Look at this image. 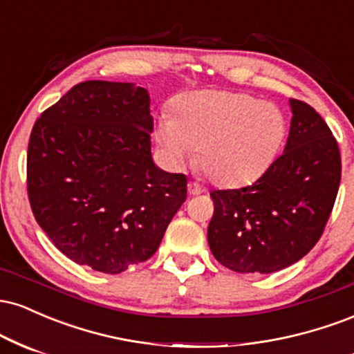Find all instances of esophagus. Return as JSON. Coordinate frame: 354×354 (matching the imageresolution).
<instances>
[{"instance_id": "esophagus-1", "label": "esophagus", "mask_w": 354, "mask_h": 354, "mask_svg": "<svg viewBox=\"0 0 354 354\" xmlns=\"http://www.w3.org/2000/svg\"><path fill=\"white\" fill-rule=\"evenodd\" d=\"M188 193L191 194V196H196V194H201L203 193V188L198 183L194 181H189L188 183Z\"/></svg>"}]
</instances>
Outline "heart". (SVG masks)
Listing matches in <instances>:
<instances>
[{
  "label": "heart",
  "mask_w": 354,
  "mask_h": 354,
  "mask_svg": "<svg viewBox=\"0 0 354 354\" xmlns=\"http://www.w3.org/2000/svg\"><path fill=\"white\" fill-rule=\"evenodd\" d=\"M173 115H163L156 126V140L169 163L181 165L198 148V166L221 186L258 180L286 140L284 113L250 93H186L174 101Z\"/></svg>",
  "instance_id": "heart-1"
}]
</instances>
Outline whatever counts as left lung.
I'll return each instance as SVG.
<instances>
[{
    "label": "left lung",
    "instance_id": "8db88e82",
    "mask_svg": "<svg viewBox=\"0 0 354 354\" xmlns=\"http://www.w3.org/2000/svg\"><path fill=\"white\" fill-rule=\"evenodd\" d=\"M293 109L284 153L259 180L214 189L208 243L214 258L241 274H268L299 261L318 243L341 181L336 138L304 101Z\"/></svg>",
    "mask_w": 354,
    "mask_h": 354
}]
</instances>
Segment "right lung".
Masks as SVG:
<instances>
[{"mask_svg": "<svg viewBox=\"0 0 354 354\" xmlns=\"http://www.w3.org/2000/svg\"><path fill=\"white\" fill-rule=\"evenodd\" d=\"M151 131L145 88L98 80L73 86L36 120L28 200L71 261L118 274L156 253L188 180L156 168Z\"/></svg>", "mask_w": 354, "mask_h": 354, "instance_id": "add662e5", "label": "right lung"}]
</instances>
